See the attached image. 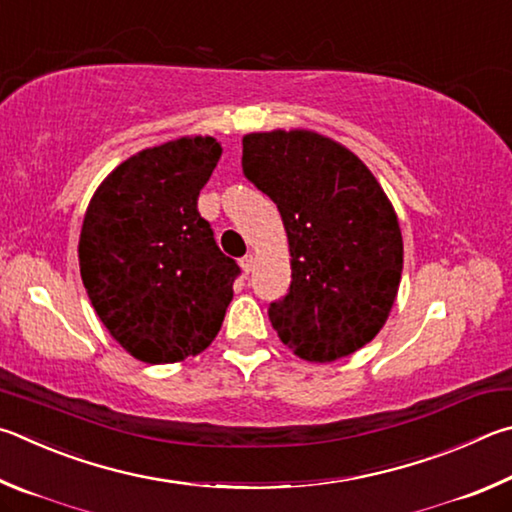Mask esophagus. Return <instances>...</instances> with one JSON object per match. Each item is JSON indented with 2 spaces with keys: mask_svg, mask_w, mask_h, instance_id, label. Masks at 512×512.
I'll use <instances>...</instances> for the list:
<instances>
[{
  "mask_svg": "<svg viewBox=\"0 0 512 512\" xmlns=\"http://www.w3.org/2000/svg\"><path fill=\"white\" fill-rule=\"evenodd\" d=\"M254 261H256V258H254V256H251V254H247V256H242V258H240V267H242V272H245V274H249L251 270H254Z\"/></svg>",
  "mask_w": 512,
  "mask_h": 512,
  "instance_id": "esophagus-1",
  "label": "esophagus"
}]
</instances>
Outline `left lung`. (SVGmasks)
Here are the masks:
<instances>
[{
  "label": "left lung",
  "instance_id": "obj_1",
  "mask_svg": "<svg viewBox=\"0 0 512 512\" xmlns=\"http://www.w3.org/2000/svg\"><path fill=\"white\" fill-rule=\"evenodd\" d=\"M242 170L279 206L292 283L270 306L281 342L335 362L387 324L402 276L398 215L364 161L312 130L249 132Z\"/></svg>",
  "mask_w": 512,
  "mask_h": 512
}]
</instances>
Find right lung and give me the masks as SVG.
<instances>
[{"label":"right lung","mask_w":512,"mask_h":512,"mask_svg":"<svg viewBox=\"0 0 512 512\" xmlns=\"http://www.w3.org/2000/svg\"><path fill=\"white\" fill-rule=\"evenodd\" d=\"M220 155V141L200 134L141 150L103 179L85 211L87 297L107 333L146 364L202 353L233 299L240 267L197 211Z\"/></svg>","instance_id":"obj_1"}]
</instances>
